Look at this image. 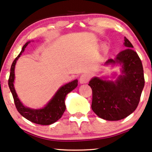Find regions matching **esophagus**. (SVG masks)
<instances>
[{
  "mask_svg": "<svg viewBox=\"0 0 152 152\" xmlns=\"http://www.w3.org/2000/svg\"><path fill=\"white\" fill-rule=\"evenodd\" d=\"M89 80H90V76L86 74L81 75L79 78V81L81 83H86L89 81Z\"/></svg>",
  "mask_w": 152,
  "mask_h": 152,
  "instance_id": "1",
  "label": "esophagus"
}]
</instances>
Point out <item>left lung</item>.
Wrapping results in <instances>:
<instances>
[{
	"mask_svg": "<svg viewBox=\"0 0 152 152\" xmlns=\"http://www.w3.org/2000/svg\"><path fill=\"white\" fill-rule=\"evenodd\" d=\"M124 45L128 48L105 62L106 65H121L122 75L115 81L94 77L88 83L93 92L91 108L100 118L110 121L122 120L134 112L144 86L141 59L126 37Z\"/></svg>",
	"mask_w": 152,
	"mask_h": 152,
	"instance_id": "obj_1",
	"label": "left lung"
}]
</instances>
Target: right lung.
I'll return each instance as SVG.
<instances>
[{"label": "right lung", "mask_w": 152, "mask_h": 152, "mask_svg": "<svg viewBox=\"0 0 152 152\" xmlns=\"http://www.w3.org/2000/svg\"><path fill=\"white\" fill-rule=\"evenodd\" d=\"M30 42H27L22 48V51L17 57L15 58L12 62L10 68V76L8 79V86L10 90L11 91L12 97L14 99V103L16 108L20 114L27 120L34 123L42 125H49L57 121L58 119L61 118L62 115L64 113L66 110V105L64 100L66 95L76 88L78 86V80L69 82V83L65 84L61 86L57 91L55 95L53 96L50 101L42 109H31L23 105L20 100L18 98L14 88V79H15V66L18 58L20 56L22 53L24 52L25 47L27 46Z\"/></svg>", "instance_id": "obj_1"}]
</instances>
